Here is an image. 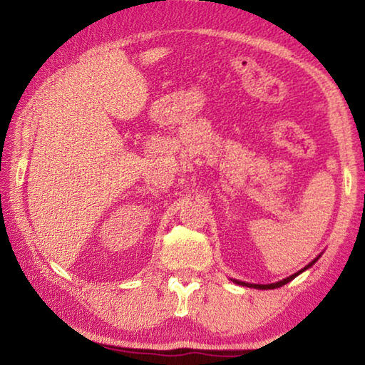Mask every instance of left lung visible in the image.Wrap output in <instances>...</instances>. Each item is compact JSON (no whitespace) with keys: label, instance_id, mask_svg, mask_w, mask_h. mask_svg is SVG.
<instances>
[{"label":"left lung","instance_id":"8db88e82","mask_svg":"<svg viewBox=\"0 0 365 365\" xmlns=\"http://www.w3.org/2000/svg\"><path fill=\"white\" fill-rule=\"evenodd\" d=\"M320 256H317L316 259H314L312 262H309L304 269H301L299 272H296V274H293V275H289V277H287V279H283V280H280V282H277V283H270V285H256V283H246V282H240V280H233L235 283H238V285H243V287H250V288H256V289H274V288H280V287H283V285H287L288 282H292L294 277H298L301 272H304V270H307L309 267H312L314 264H316V261L319 259Z\"/></svg>","mask_w":365,"mask_h":365}]
</instances>
